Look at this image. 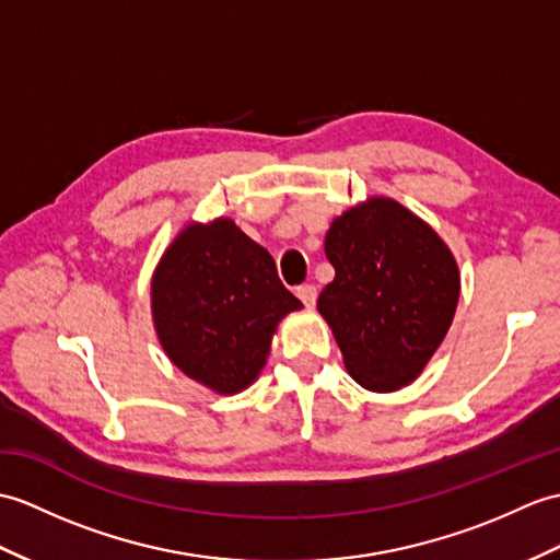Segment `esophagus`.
<instances>
[{"label": "esophagus", "mask_w": 560, "mask_h": 560, "mask_svg": "<svg viewBox=\"0 0 560 560\" xmlns=\"http://www.w3.org/2000/svg\"><path fill=\"white\" fill-rule=\"evenodd\" d=\"M295 295L301 298V301L307 307H312V305H315V301H317V289L312 283H303V285H298V289H295Z\"/></svg>", "instance_id": "obj_1"}]
</instances>
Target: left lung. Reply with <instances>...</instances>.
Wrapping results in <instances>:
<instances>
[{
	"instance_id": "obj_1",
	"label": "left lung",
	"mask_w": 560,
	"mask_h": 560,
	"mask_svg": "<svg viewBox=\"0 0 560 560\" xmlns=\"http://www.w3.org/2000/svg\"><path fill=\"white\" fill-rule=\"evenodd\" d=\"M324 253L336 277L317 310L350 376L376 394L418 380L456 315L448 245L400 202L372 198L331 221Z\"/></svg>"
}]
</instances>
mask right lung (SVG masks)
Returning a JSON list of instances; mask_svg holds the SVG:
<instances>
[{
    "label": "right lung",
    "instance_id": "1",
    "mask_svg": "<svg viewBox=\"0 0 560 560\" xmlns=\"http://www.w3.org/2000/svg\"><path fill=\"white\" fill-rule=\"evenodd\" d=\"M301 307L275 257L231 219L188 224L152 275V319L164 353L217 394H238L257 380L277 324Z\"/></svg>",
    "mask_w": 560,
    "mask_h": 560
}]
</instances>
